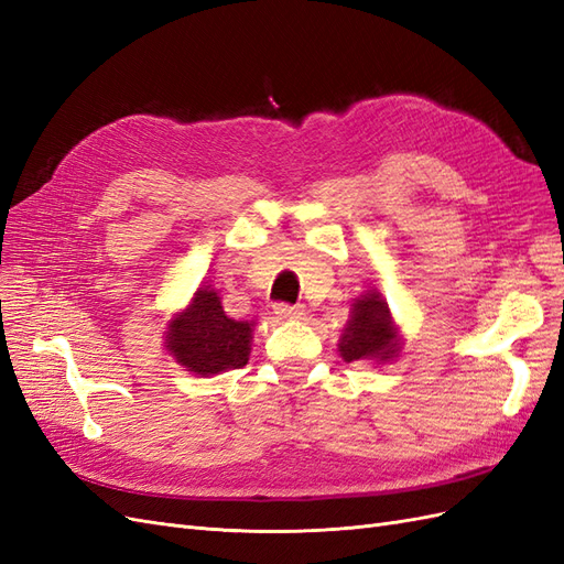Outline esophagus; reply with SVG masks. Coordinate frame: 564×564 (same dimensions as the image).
I'll list each match as a JSON object with an SVG mask.
<instances>
[{
	"label": "esophagus",
	"mask_w": 564,
	"mask_h": 564,
	"mask_svg": "<svg viewBox=\"0 0 564 564\" xmlns=\"http://www.w3.org/2000/svg\"><path fill=\"white\" fill-rule=\"evenodd\" d=\"M272 311L280 319H301L305 315L303 305H289V303H275L272 305Z\"/></svg>",
	"instance_id": "esophagus-1"
}]
</instances>
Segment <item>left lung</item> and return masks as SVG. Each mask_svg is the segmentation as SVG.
Returning <instances> with one entry per match:
<instances>
[{"label":"left lung","instance_id":"left-lung-1","mask_svg":"<svg viewBox=\"0 0 564 564\" xmlns=\"http://www.w3.org/2000/svg\"><path fill=\"white\" fill-rule=\"evenodd\" d=\"M400 334L392 324L390 308L379 292H367L355 299L352 313L340 334V357L346 362L379 360L388 362L400 352Z\"/></svg>","mask_w":564,"mask_h":564}]
</instances>
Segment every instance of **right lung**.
<instances>
[{"mask_svg":"<svg viewBox=\"0 0 564 564\" xmlns=\"http://www.w3.org/2000/svg\"><path fill=\"white\" fill-rule=\"evenodd\" d=\"M253 322L226 315L212 286H199L191 305L169 322L166 350L187 371L212 377L249 362Z\"/></svg>","mask_w":564,"mask_h":564,"instance_id":"obj_1","label":"right lung"}]
</instances>
